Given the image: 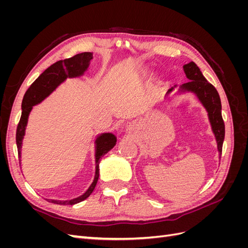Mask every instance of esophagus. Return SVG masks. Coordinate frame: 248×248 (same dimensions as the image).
Here are the masks:
<instances>
[{
	"label": "esophagus",
	"mask_w": 248,
	"mask_h": 248,
	"mask_svg": "<svg viewBox=\"0 0 248 248\" xmlns=\"http://www.w3.org/2000/svg\"><path fill=\"white\" fill-rule=\"evenodd\" d=\"M136 128H137V126H136V125H129L128 127H127L126 131L128 132V133H132L133 131H136Z\"/></svg>",
	"instance_id": "34e87169"
}]
</instances>
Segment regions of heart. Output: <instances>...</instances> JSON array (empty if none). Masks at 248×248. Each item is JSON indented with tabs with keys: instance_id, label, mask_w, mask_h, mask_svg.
I'll return each mask as SVG.
<instances>
[{
	"instance_id": "1",
	"label": "heart",
	"mask_w": 248,
	"mask_h": 248,
	"mask_svg": "<svg viewBox=\"0 0 248 248\" xmlns=\"http://www.w3.org/2000/svg\"><path fill=\"white\" fill-rule=\"evenodd\" d=\"M140 76L141 78H146V77L149 76V71H148L147 69H141V70L140 71Z\"/></svg>"
}]
</instances>
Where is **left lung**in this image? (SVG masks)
I'll use <instances>...</instances> for the list:
<instances>
[{"label":"left lung","mask_w":248,"mask_h":248,"mask_svg":"<svg viewBox=\"0 0 248 248\" xmlns=\"http://www.w3.org/2000/svg\"><path fill=\"white\" fill-rule=\"evenodd\" d=\"M186 78L189 81L182 84L179 87L176 94L192 93L196 95L198 100L205 108L210 125H211L212 132L217 142V150L219 153V158L222 151V144L224 140V123L221 117V102L218 92L216 89L208 82V80L202 76V71L194 62H190L183 66ZM177 87L175 85L167 92L166 96L174 91Z\"/></svg>","instance_id":"1"}]
</instances>
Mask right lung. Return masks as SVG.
Instances as JSON below:
<instances>
[{
	"label": "right lung",
	"mask_w": 248,
	"mask_h": 248,
	"mask_svg": "<svg viewBox=\"0 0 248 248\" xmlns=\"http://www.w3.org/2000/svg\"><path fill=\"white\" fill-rule=\"evenodd\" d=\"M93 59V52H81L72 58L58 61L49 66L48 68L41 73L33 84L30 86L24 96L21 102V117L16 129V145L18 151L19 166L21 164V147L22 140L26 134V127L28 124L29 115L33 107L40 103L49 96L55 90L64 82L67 78H76L84 76L88 70L90 62ZM117 138L112 133H101L97 136L95 140V177L92 184L90 185L88 190L81 194L80 197L70 201H57L47 200L52 204L57 205H76L78 202L85 201L90 197L95 188L99 178V162L102 156L106 155L108 151L116 146Z\"/></svg>",
	"instance_id": "add662e5"
}]
</instances>
